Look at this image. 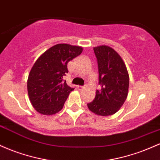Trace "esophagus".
<instances>
[{"label":"esophagus","mask_w":160,"mask_h":160,"mask_svg":"<svg viewBox=\"0 0 160 160\" xmlns=\"http://www.w3.org/2000/svg\"><path fill=\"white\" fill-rule=\"evenodd\" d=\"M78 89H79V90H80V91H82V90H83V89H84L83 86H78Z\"/></svg>","instance_id":"esophagus-1"}]
</instances>
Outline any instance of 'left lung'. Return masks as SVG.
<instances>
[{"instance_id": "8db88e82", "label": "left lung", "mask_w": 160, "mask_h": 160, "mask_svg": "<svg viewBox=\"0 0 160 160\" xmlns=\"http://www.w3.org/2000/svg\"><path fill=\"white\" fill-rule=\"evenodd\" d=\"M98 61L100 90L95 99L87 104L89 111L102 117L117 113L127 98L129 76L126 64L118 52L109 46L95 47Z\"/></svg>"}]
</instances>
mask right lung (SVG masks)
<instances>
[{
	"instance_id": "1",
	"label": "right lung",
	"mask_w": 160,
	"mask_h": 160,
	"mask_svg": "<svg viewBox=\"0 0 160 160\" xmlns=\"http://www.w3.org/2000/svg\"><path fill=\"white\" fill-rule=\"evenodd\" d=\"M82 47L58 43L45 51L31 69L27 81L29 99L37 112L43 115L56 114L63 108L74 89L63 81L68 72V62L82 52Z\"/></svg>"
}]
</instances>
